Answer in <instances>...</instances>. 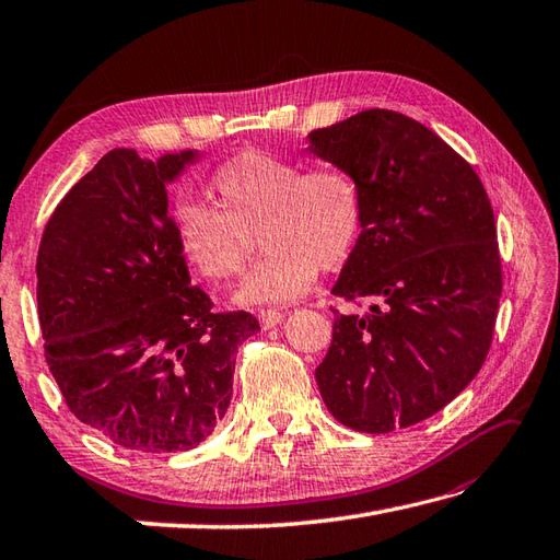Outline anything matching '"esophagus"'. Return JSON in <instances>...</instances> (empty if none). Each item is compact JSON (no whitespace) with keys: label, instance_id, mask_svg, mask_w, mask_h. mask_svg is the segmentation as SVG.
<instances>
[{"label":"esophagus","instance_id":"esophagus-1","mask_svg":"<svg viewBox=\"0 0 560 560\" xmlns=\"http://www.w3.org/2000/svg\"><path fill=\"white\" fill-rule=\"evenodd\" d=\"M282 312L280 310H260L258 312V322H260V326L264 328H272V326H278L280 322H282Z\"/></svg>","mask_w":560,"mask_h":560}]
</instances>
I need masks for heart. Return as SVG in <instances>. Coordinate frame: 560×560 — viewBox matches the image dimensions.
<instances>
[{"label":"heart","instance_id":"obj_1","mask_svg":"<svg viewBox=\"0 0 560 560\" xmlns=\"http://www.w3.org/2000/svg\"><path fill=\"white\" fill-rule=\"evenodd\" d=\"M214 202L180 200L178 248L210 280L244 270L254 234L268 256L242 288L244 302H290L312 288L318 268H343L368 224V192L346 164H314L264 150L226 159L212 174Z\"/></svg>","mask_w":560,"mask_h":560}]
</instances>
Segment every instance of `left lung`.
Returning <instances> with one entry per match:
<instances>
[{
	"instance_id": "8db88e82",
	"label": "left lung",
	"mask_w": 560,
	"mask_h": 560,
	"mask_svg": "<svg viewBox=\"0 0 560 560\" xmlns=\"http://www.w3.org/2000/svg\"><path fill=\"white\" fill-rule=\"evenodd\" d=\"M368 192L360 246L334 294L372 300L338 314L316 384L338 423L392 432L447 406L481 370L503 294L495 217L474 166L404 113L370 108L310 135Z\"/></svg>"
}]
</instances>
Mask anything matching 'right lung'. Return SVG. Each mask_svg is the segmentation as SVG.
I'll return each instance as SVG.
<instances>
[{
	"label": "right lung",
	"mask_w": 560,
	"mask_h": 560,
	"mask_svg": "<svg viewBox=\"0 0 560 560\" xmlns=\"http://www.w3.org/2000/svg\"><path fill=\"white\" fill-rule=\"evenodd\" d=\"M196 154L113 150L57 202L38 246L45 362L84 425L137 452H184L232 398L236 348L260 328L190 284L166 184Z\"/></svg>",
	"instance_id": "add662e5"
}]
</instances>
